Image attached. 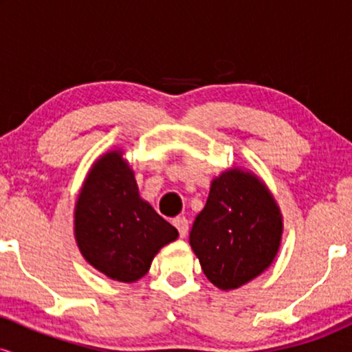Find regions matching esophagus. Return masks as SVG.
<instances>
[{"instance_id":"34e87169","label":"esophagus","mask_w":352,"mask_h":352,"mask_svg":"<svg viewBox=\"0 0 352 352\" xmlns=\"http://www.w3.org/2000/svg\"><path fill=\"white\" fill-rule=\"evenodd\" d=\"M173 227L179 230L180 238H185L188 235V220L185 217H179L173 220Z\"/></svg>"}]
</instances>
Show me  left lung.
<instances>
[{"mask_svg": "<svg viewBox=\"0 0 352 352\" xmlns=\"http://www.w3.org/2000/svg\"><path fill=\"white\" fill-rule=\"evenodd\" d=\"M280 208L252 172L230 168L212 182L190 246L217 288L235 289L273 263L281 243Z\"/></svg>", "mask_w": 352, "mask_h": 352, "instance_id": "1", "label": "left lung"}]
</instances>
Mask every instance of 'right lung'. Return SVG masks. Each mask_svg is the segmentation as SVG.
<instances>
[{"instance_id": "add662e5", "label": "right lung", "mask_w": 352, "mask_h": 352, "mask_svg": "<svg viewBox=\"0 0 352 352\" xmlns=\"http://www.w3.org/2000/svg\"><path fill=\"white\" fill-rule=\"evenodd\" d=\"M74 236L82 256L112 280L134 283L151 268L162 246L179 232L140 199L122 152L111 151L92 165L74 210Z\"/></svg>"}]
</instances>
